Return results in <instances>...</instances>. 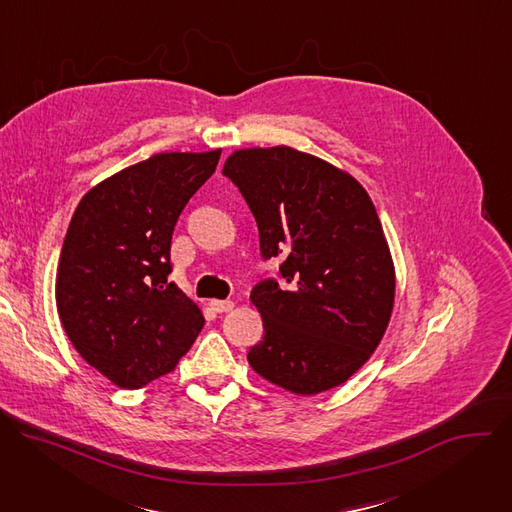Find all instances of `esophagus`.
Returning <instances> with one entry per match:
<instances>
[{"mask_svg": "<svg viewBox=\"0 0 512 512\" xmlns=\"http://www.w3.org/2000/svg\"><path fill=\"white\" fill-rule=\"evenodd\" d=\"M210 308L218 314H223V312H231L235 304L231 300H210Z\"/></svg>", "mask_w": 512, "mask_h": 512, "instance_id": "34e87169", "label": "esophagus"}]
</instances>
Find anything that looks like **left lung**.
<instances>
[{
  "label": "left lung",
  "mask_w": 512,
  "mask_h": 512,
  "mask_svg": "<svg viewBox=\"0 0 512 512\" xmlns=\"http://www.w3.org/2000/svg\"><path fill=\"white\" fill-rule=\"evenodd\" d=\"M247 200L263 259L281 283L251 302L263 340L255 373L296 395L346 383L379 346L393 312L395 267L371 196L350 174L287 145L233 152L223 168Z\"/></svg>",
  "instance_id": "1"
}]
</instances>
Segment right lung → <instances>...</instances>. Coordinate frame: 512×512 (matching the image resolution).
Masks as SVG:
<instances>
[{
	"label": "right lung",
	"instance_id": "1",
	"mask_svg": "<svg viewBox=\"0 0 512 512\" xmlns=\"http://www.w3.org/2000/svg\"><path fill=\"white\" fill-rule=\"evenodd\" d=\"M221 150L156 154L91 188L68 225L56 308L77 352L121 389L176 369L204 326L168 281L178 216L214 174Z\"/></svg>",
	"mask_w": 512,
	"mask_h": 512
}]
</instances>
